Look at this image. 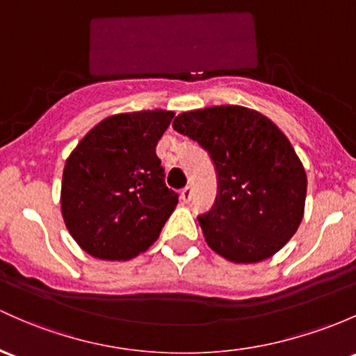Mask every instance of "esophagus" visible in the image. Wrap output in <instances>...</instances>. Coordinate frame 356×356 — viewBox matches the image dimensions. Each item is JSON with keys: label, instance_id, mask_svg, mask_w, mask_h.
Returning <instances> with one entry per match:
<instances>
[{"label": "esophagus", "instance_id": "obj_1", "mask_svg": "<svg viewBox=\"0 0 356 356\" xmlns=\"http://www.w3.org/2000/svg\"><path fill=\"white\" fill-rule=\"evenodd\" d=\"M181 200L185 202V204H188V202L192 200V186H185V188L181 190Z\"/></svg>", "mask_w": 356, "mask_h": 356}]
</instances>
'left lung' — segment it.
<instances>
[{
	"label": "left lung",
	"mask_w": 356,
	"mask_h": 356,
	"mask_svg": "<svg viewBox=\"0 0 356 356\" xmlns=\"http://www.w3.org/2000/svg\"><path fill=\"white\" fill-rule=\"evenodd\" d=\"M173 129L197 140L216 164V204L198 216L210 250L244 265L280 251L299 229L307 193L305 170L285 134L239 105L183 112Z\"/></svg>",
	"instance_id": "1"
}]
</instances>
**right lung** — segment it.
Masks as SVG:
<instances>
[{"mask_svg":"<svg viewBox=\"0 0 356 356\" xmlns=\"http://www.w3.org/2000/svg\"><path fill=\"white\" fill-rule=\"evenodd\" d=\"M173 117L168 110L106 117L66 159L60 212L72 239L88 254L131 259L159 238L178 204L156 156Z\"/></svg>","mask_w":356,"mask_h":356,"instance_id":"obj_1","label":"right lung"}]
</instances>
